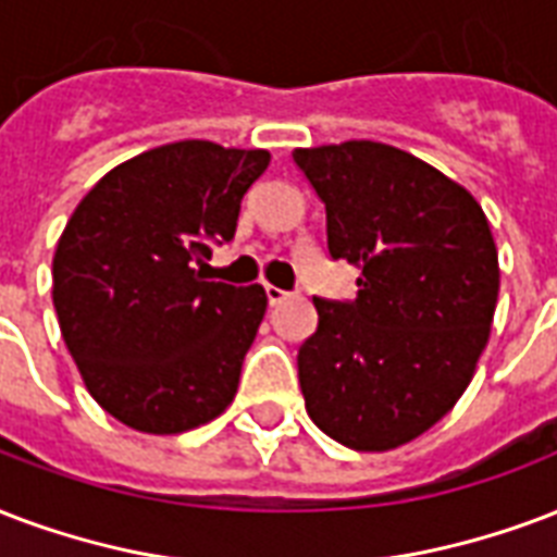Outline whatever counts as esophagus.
<instances>
[{
    "label": "esophagus",
    "instance_id": "34e87169",
    "mask_svg": "<svg viewBox=\"0 0 557 557\" xmlns=\"http://www.w3.org/2000/svg\"><path fill=\"white\" fill-rule=\"evenodd\" d=\"M265 297H269L271 307H277V304H283V300H286L288 292H283V288H277V286H265Z\"/></svg>",
    "mask_w": 557,
    "mask_h": 557
}]
</instances>
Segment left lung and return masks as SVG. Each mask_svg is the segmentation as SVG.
<instances>
[{
  "instance_id": "1",
  "label": "left lung",
  "mask_w": 557,
  "mask_h": 557,
  "mask_svg": "<svg viewBox=\"0 0 557 557\" xmlns=\"http://www.w3.org/2000/svg\"><path fill=\"white\" fill-rule=\"evenodd\" d=\"M324 203L326 250L359 269L356 300L312 297L318 330L297 376L318 430L382 453L438 423L485 350L499 262L465 186L371 139L295 148Z\"/></svg>"
}]
</instances>
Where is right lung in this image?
<instances>
[{
  "label": "right lung",
  "instance_id": "1",
  "mask_svg": "<svg viewBox=\"0 0 557 557\" xmlns=\"http://www.w3.org/2000/svg\"><path fill=\"white\" fill-rule=\"evenodd\" d=\"M269 163L262 148L184 139L116 165L72 212L54 312L87 392L131 430H195L236 397L269 297L203 280V260L233 239Z\"/></svg>",
  "mask_w": 557,
  "mask_h": 557
}]
</instances>
